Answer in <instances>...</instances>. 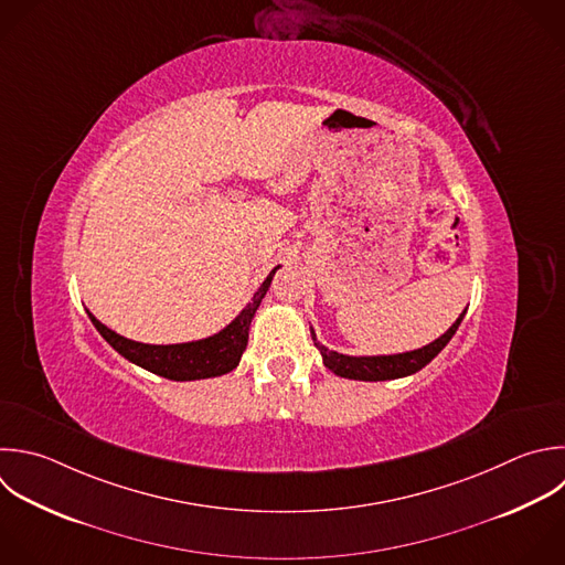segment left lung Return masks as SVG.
<instances>
[{"mask_svg": "<svg viewBox=\"0 0 565 565\" xmlns=\"http://www.w3.org/2000/svg\"><path fill=\"white\" fill-rule=\"evenodd\" d=\"M463 316H466V309L459 313V318L452 322V327L444 335L433 340L430 344L415 349V351H406V353H393V355H344V353L331 351L322 342H318L313 329H311V338H313L316 349L322 355L324 366L340 377L364 380V382L397 380V377H406V375H413L419 369H424L450 342V338L455 335Z\"/></svg>", "mask_w": 565, "mask_h": 565, "instance_id": "1", "label": "left lung"}]
</instances>
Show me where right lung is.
<instances>
[{
	"label": "right lung",
	"instance_id": "1",
	"mask_svg": "<svg viewBox=\"0 0 565 565\" xmlns=\"http://www.w3.org/2000/svg\"><path fill=\"white\" fill-rule=\"evenodd\" d=\"M278 267L271 269V274L258 287V291L247 302V307L225 329H221L218 333L203 338V340L181 342V344H143V342H135V340H128V338L115 333L113 329L102 324L90 311H88V316H90L95 329L104 335V340L117 353H121L126 360H130L132 364L146 369L150 373H157L161 377L177 380V382L225 375V373L234 371L241 362V355H243V351L247 347V338H249V324H252L256 309L260 307Z\"/></svg>",
	"mask_w": 565,
	"mask_h": 565
}]
</instances>
